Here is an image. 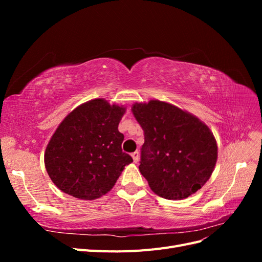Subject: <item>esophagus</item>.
Instances as JSON below:
<instances>
[{
	"label": "esophagus",
	"mask_w": 262,
	"mask_h": 262,
	"mask_svg": "<svg viewBox=\"0 0 262 262\" xmlns=\"http://www.w3.org/2000/svg\"><path fill=\"white\" fill-rule=\"evenodd\" d=\"M131 156H132V158H133V162H134V163H138V162H139V157H140L139 150H136V152H133V153L131 154Z\"/></svg>",
	"instance_id": "1"
}]
</instances>
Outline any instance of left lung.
<instances>
[{
	"mask_svg": "<svg viewBox=\"0 0 262 262\" xmlns=\"http://www.w3.org/2000/svg\"><path fill=\"white\" fill-rule=\"evenodd\" d=\"M144 131L139 169L157 195L186 199L207 182L217 160L216 140L199 118L165 101L136 102Z\"/></svg>",
	"mask_w": 262,
	"mask_h": 262,
	"instance_id": "obj_1",
	"label": "left lung"
}]
</instances>
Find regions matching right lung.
<instances>
[{
  "instance_id": "right-lung-1",
  "label": "right lung",
  "mask_w": 262,
  "mask_h": 262,
  "mask_svg": "<svg viewBox=\"0 0 262 262\" xmlns=\"http://www.w3.org/2000/svg\"><path fill=\"white\" fill-rule=\"evenodd\" d=\"M125 107L93 99L71 112L51 137L45 152L49 177L61 191L94 200L113 189L132 157L122 152L118 125Z\"/></svg>"
}]
</instances>
